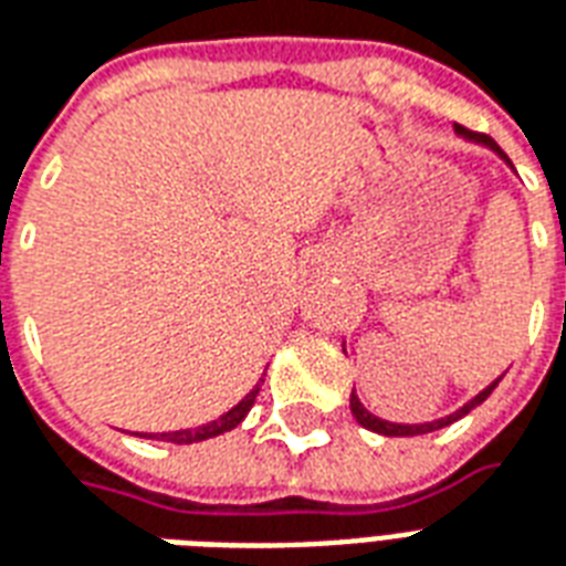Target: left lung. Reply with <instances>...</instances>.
I'll return each mask as SVG.
<instances>
[{"mask_svg": "<svg viewBox=\"0 0 566 566\" xmlns=\"http://www.w3.org/2000/svg\"><path fill=\"white\" fill-rule=\"evenodd\" d=\"M455 132L462 134V137H468V140H476V144H485L489 149H495L504 161H510L504 155V149L489 137V134H476V132H468V128H462V125H455ZM501 380V378H497ZM497 380L495 384H489V387L480 392V396H474V399L468 401L464 408H459L455 413H450V417H443V420H434V422H420V426H405V422H387V420H380V417H375V413H368L366 408H363V401L357 399V392H350V413L357 417L359 426H366V429H371V432H378V434H387V438H408V434H426V432H434V429H443V426H450V422H455L459 417H464V413L471 411V408H476V405H483L485 399H489V392L497 387Z\"/></svg>", "mask_w": 566, "mask_h": 566, "instance_id": "1", "label": "left lung"}]
</instances>
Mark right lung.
Segmentation results:
<instances>
[{"mask_svg":"<svg viewBox=\"0 0 566 566\" xmlns=\"http://www.w3.org/2000/svg\"><path fill=\"white\" fill-rule=\"evenodd\" d=\"M263 384V380H261ZM261 384L251 389L249 396L237 405V408H230L224 417L219 420L207 422V426H198V429H182V432H161V434H140V438H158V441H170V443H198L207 441V438H216V434H224L230 429H237L242 420H245V413L251 411V405L258 399V392H261Z\"/></svg>","mask_w":566,"mask_h":566,"instance_id":"1","label":"right lung"}]
</instances>
